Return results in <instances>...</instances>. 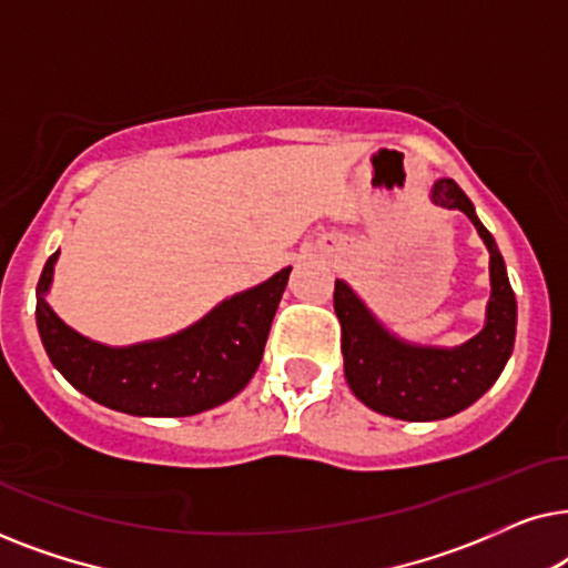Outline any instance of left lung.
I'll return each mask as SVG.
<instances>
[{"mask_svg": "<svg viewBox=\"0 0 568 568\" xmlns=\"http://www.w3.org/2000/svg\"><path fill=\"white\" fill-rule=\"evenodd\" d=\"M429 199L434 206L468 216L488 247L491 297L476 336L460 346L410 344L387 331L344 278H336L333 292L348 387L367 408L403 422H439L473 406L499 379L517 333V300L507 266L476 206L453 178H439Z\"/></svg>", "mask_w": 568, "mask_h": 568, "instance_id": "1", "label": "left lung"}]
</instances>
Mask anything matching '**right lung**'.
Segmentation results:
<instances>
[{
	"label": "right lung",
	"mask_w": 568,
	"mask_h": 568,
	"mask_svg": "<svg viewBox=\"0 0 568 568\" xmlns=\"http://www.w3.org/2000/svg\"><path fill=\"white\" fill-rule=\"evenodd\" d=\"M57 261L59 251L45 261L36 290V325L51 364L100 406L154 418L216 408L251 383L292 274V266L282 268L165 338L108 346L53 313L49 292Z\"/></svg>",
	"instance_id": "1"
}]
</instances>
